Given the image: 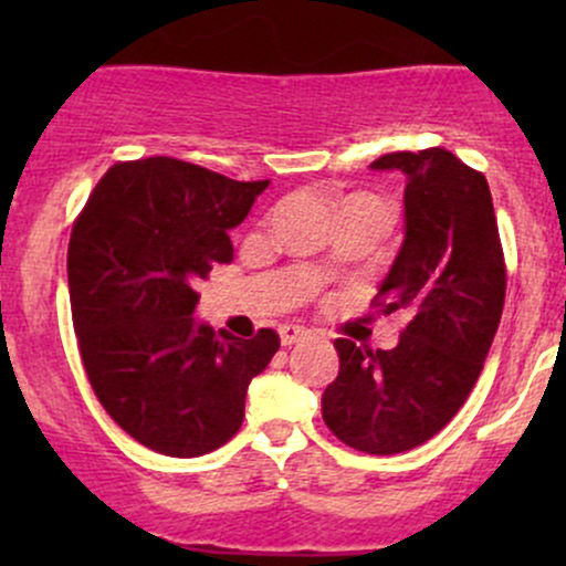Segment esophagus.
Returning a JSON list of instances; mask_svg holds the SVG:
<instances>
[{
    "label": "esophagus",
    "mask_w": 566,
    "mask_h": 566,
    "mask_svg": "<svg viewBox=\"0 0 566 566\" xmlns=\"http://www.w3.org/2000/svg\"><path fill=\"white\" fill-rule=\"evenodd\" d=\"M308 329L301 327V324H284L279 327V337H282V346H295V343L308 340Z\"/></svg>",
    "instance_id": "34e87169"
}]
</instances>
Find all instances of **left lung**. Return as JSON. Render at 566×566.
<instances>
[{
    "mask_svg": "<svg viewBox=\"0 0 566 566\" xmlns=\"http://www.w3.org/2000/svg\"><path fill=\"white\" fill-rule=\"evenodd\" d=\"M378 172H401L405 239L378 297L407 327L391 350L337 337L340 373L322 396L337 439L367 454L412 450L439 433L479 380L505 301L495 207L482 172L447 148L386 154Z\"/></svg>",
    "mask_w": 566,
    "mask_h": 566,
    "instance_id": "1",
    "label": "left lung"
}]
</instances>
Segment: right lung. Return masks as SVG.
<instances>
[{
  "instance_id": "add662e5",
  "label": "right lung",
  "mask_w": 566,
  "mask_h": 566,
  "mask_svg": "<svg viewBox=\"0 0 566 566\" xmlns=\"http://www.w3.org/2000/svg\"><path fill=\"white\" fill-rule=\"evenodd\" d=\"M269 180L242 184L170 157L114 165L69 242V292L90 386L148 450L199 458L244 420L247 386L279 350L193 316L205 279L231 263L229 231Z\"/></svg>"
}]
</instances>
